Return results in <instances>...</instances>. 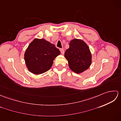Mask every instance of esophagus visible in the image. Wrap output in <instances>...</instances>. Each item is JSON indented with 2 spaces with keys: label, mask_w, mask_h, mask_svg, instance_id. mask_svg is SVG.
Here are the masks:
<instances>
[{
  "label": "esophagus",
  "mask_w": 121,
  "mask_h": 121,
  "mask_svg": "<svg viewBox=\"0 0 121 121\" xmlns=\"http://www.w3.org/2000/svg\"><path fill=\"white\" fill-rule=\"evenodd\" d=\"M60 52L61 53V54H62V55H63V54L65 53V51H64L63 49H62V48L60 49Z\"/></svg>",
  "instance_id": "obj_1"
}]
</instances>
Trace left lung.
Here are the masks:
<instances>
[{"label":"left lung","instance_id":"obj_1","mask_svg":"<svg viewBox=\"0 0 121 121\" xmlns=\"http://www.w3.org/2000/svg\"><path fill=\"white\" fill-rule=\"evenodd\" d=\"M65 56L68 61L69 67L76 73H81L86 70L91 63L89 48L85 43L80 39H74L71 41Z\"/></svg>","mask_w":121,"mask_h":121}]
</instances>
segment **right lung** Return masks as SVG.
<instances>
[{
  "label": "right lung",
  "mask_w": 121,
  "mask_h": 121,
  "mask_svg": "<svg viewBox=\"0 0 121 121\" xmlns=\"http://www.w3.org/2000/svg\"><path fill=\"white\" fill-rule=\"evenodd\" d=\"M60 53L55 45L45 39H35L25 51V61L30 72L40 74L49 70L54 59Z\"/></svg>",
  "instance_id": "1"
}]
</instances>
